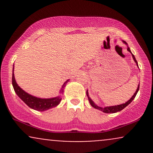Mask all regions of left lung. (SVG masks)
<instances>
[{"label":"left lung","instance_id":"8db88e82","mask_svg":"<svg viewBox=\"0 0 153 153\" xmlns=\"http://www.w3.org/2000/svg\"><path fill=\"white\" fill-rule=\"evenodd\" d=\"M123 42H124V43L127 44V43H126L125 42H124V41H123ZM127 50L129 51V52H131V51H130V50H129V47H128V48H127ZM131 55H132L133 59H134V62H136L137 65L138 66L137 62L136 59H135V57H134V54H131ZM139 88H140V84H139V85H138V88H137V89L136 92L134 93V94L133 95V96H132V97H131V99H129V101H127V102H126L125 103H122V104L117 105V106H107V107H104V108H102V107H99V106H96V105L95 104V103H94V101H93L92 100H91V99H90V98H89V96H88V91L86 92V94H87L88 98V101H89V102H90L91 105V106H92L93 107H94V108H97V109H99V110H100V111H103V112H104V113H107V114H110V113H116V112H118V111H122V110L123 109V108H125L126 106H128V105H129V103H130L131 102V101H132L133 100H134V99L135 98V96H136L137 94V92H138V91H139Z\"/></svg>","mask_w":153,"mask_h":153}]
</instances>
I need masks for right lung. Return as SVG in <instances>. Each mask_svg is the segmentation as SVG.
Segmentation results:
<instances>
[{
    "instance_id": "right-lung-1",
    "label": "right lung",
    "mask_w": 153,
    "mask_h": 153,
    "mask_svg": "<svg viewBox=\"0 0 153 153\" xmlns=\"http://www.w3.org/2000/svg\"><path fill=\"white\" fill-rule=\"evenodd\" d=\"M68 81V80L66 82H64L62 85V89H61V93H63L64 88L65 87L66 82ZM12 84H13V89H14L16 94L19 96V97L24 101V103L30 108L35 109L36 111H45L49 109V108H52V107L57 106L59 104L61 101V97H55L52 99H39V98L35 97V96H31V95L26 93L24 90H22L20 87L19 86L18 84L16 83L15 80L14 74H13V75H12Z\"/></svg>"
}]
</instances>
